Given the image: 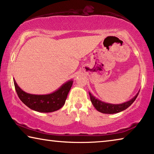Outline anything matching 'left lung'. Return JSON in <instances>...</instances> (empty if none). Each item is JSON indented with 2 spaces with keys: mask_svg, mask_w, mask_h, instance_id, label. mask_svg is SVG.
Listing matches in <instances>:
<instances>
[{
  "mask_svg": "<svg viewBox=\"0 0 154 154\" xmlns=\"http://www.w3.org/2000/svg\"><path fill=\"white\" fill-rule=\"evenodd\" d=\"M139 92L140 91H138V93H137L131 100L128 101V102H126L125 103H122V104H110V103H106V102H102L101 100L95 98V97H94L91 93H89V95H90V98H91L92 104H93L94 107H95L98 111L102 113L113 114V113H119V112L122 111L124 110L127 109L128 107H129L131 105L134 103V101L136 100L137 95H138L139 94Z\"/></svg>",
  "mask_w": 154,
  "mask_h": 154,
  "instance_id": "left-lung-1",
  "label": "left lung"
}]
</instances>
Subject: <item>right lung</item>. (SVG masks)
<instances>
[{"mask_svg":"<svg viewBox=\"0 0 154 154\" xmlns=\"http://www.w3.org/2000/svg\"><path fill=\"white\" fill-rule=\"evenodd\" d=\"M72 83V79H71L53 93L47 95H34L23 91L14 79L15 89L19 99L29 109L40 113H50L61 109L65 104Z\"/></svg>","mask_w":154,"mask_h":154,"instance_id":"add662e5","label":"right lung"}]
</instances>
